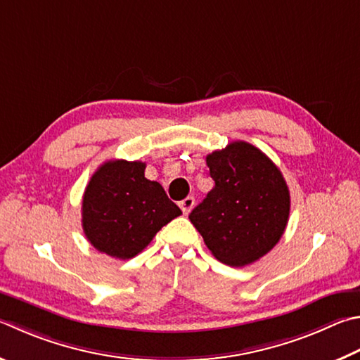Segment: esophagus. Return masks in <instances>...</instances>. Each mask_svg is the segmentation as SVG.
Here are the masks:
<instances>
[{
  "label": "esophagus",
  "instance_id": "34e87169",
  "mask_svg": "<svg viewBox=\"0 0 360 360\" xmlns=\"http://www.w3.org/2000/svg\"><path fill=\"white\" fill-rule=\"evenodd\" d=\"M193 206H195V198L193 197H187L182 201H179V207L182 209V212H184L186 215L192 211Z\"/></svg>",
  "mask_w": 360,
  "mask_h": 360
}]
</instances>
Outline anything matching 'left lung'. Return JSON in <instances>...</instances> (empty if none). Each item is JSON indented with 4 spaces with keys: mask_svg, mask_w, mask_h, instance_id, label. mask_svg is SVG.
I'll return each mask as SVG.
<instances>
[{
    "mask_svg": "<svg viewBox=\"0 0 360 360\" xmlns=\"http://www.w3.org/2000/svg\"><path fill=\"white\" fill-rule=\"evenodd\" d=\"M215 186L188 219L209 250L228 266H245L264 257L288 224L290 191L264 153L233 141L207 154Z\"/></svg>",
    "mask_w": 360,
    "mask_h": 360,
    "instance_id": "obj_1",
    "label": "left lung"
}]
</instances>
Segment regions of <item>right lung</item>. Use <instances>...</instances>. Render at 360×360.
I'll return each mask as SVG.
<instances>
[{
    "label": "right lung",
    "instance_id": "1",
    "mask_svg": "<svg viewBox=\"0 0 360 360\" xmlns=\"http://www.w3.org/2000/svg\"><path fill=\"white\" fill-rule=\"evenodd\" d=\"M145 168L140 160H108L84 188V236L113 258H134L163 225L182 214L159 182L145 178Z\"/></svg>",
    "mask_w": 360,
    "mask_h": 360
}]
</instances>
